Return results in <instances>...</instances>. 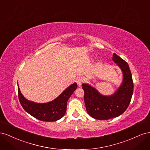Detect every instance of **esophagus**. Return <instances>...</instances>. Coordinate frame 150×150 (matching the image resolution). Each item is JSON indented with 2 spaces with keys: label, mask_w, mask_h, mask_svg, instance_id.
Instances as JSON below:
<instances>
[{
  "label": "esophagus",
  "mask_w": 150,
  "mask_h": 150,
  "mask_svg": "<svg viewBox=\"0 0 150 150\" xmlns=\"http://www.w3.org/2000/svg\"><path fill=\"white\" fill-rule=\"evenodd\" d=\"M84 81H85V79H84V78H83V77L81 76V77H79V78L77 79L76 83H77V84H78V85L79 86H80L81 84H82L84 82Z\"/></svg>",
  "instance_id": "obj_1"
}]
</instances>
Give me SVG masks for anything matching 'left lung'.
<instances>
[{
	"instance_id": "obj_1",
	"label": "left lung",
	"mask_w": 150,
	"mask_h": 150,
	"mask_svg": "<svg viewBox=\"0 0 150 150\" xmlns=\"http://www.w3.org/2000/svg\"><path fill=\"white\" fill-rule=\"evenodd\" d=\"M112 61L121 68L123 74L121 85L112 95L103 96L91 86L82 84L86 111L96 120H106L120 116L128 108L132 98L133 82L128 63L115 53Z\"/></svg>"
}]
</instances>
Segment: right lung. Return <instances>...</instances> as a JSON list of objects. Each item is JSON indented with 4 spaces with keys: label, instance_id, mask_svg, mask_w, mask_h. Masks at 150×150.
<instances>
[{
    "label": "right lung",
    "instance_id": "1",
    "mask_svg": "<svg viewBox=\"0 0 150 150\" xmlns=\"http://www.w3.org/2000/svg\"><path fill=\"white\" fill-rule=\"evenodd\" d=\"M76 83L66 88L53 101L47 103H36L26 99L21 93L18 86V96L24 110L35 118L42 121H56L64 116L66 111L67 102L76 89Z\"/></svg>",
    "mask_w": 150,
    "mask_h": 150
}]
</instances>
